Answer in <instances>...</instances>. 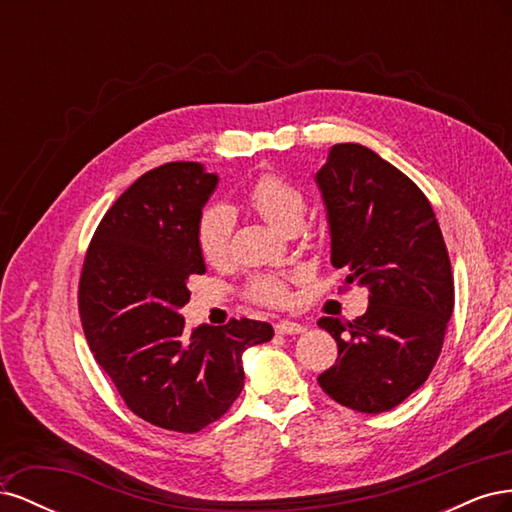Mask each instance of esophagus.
Instances as JSON below:
<instances>
[{"mask_svg":"<svg viewBox=\"0 0 512 512\" xmlns=\"http://www.w3.org/2000/svg\"><path fill=\"white\" fill-rule=\"evenodd\" d=\"M303 331H305L303 324L292 322V320H280L275 324V333H280V335H297Z\"/></svg>","mask_w":512,"mask_h":512,"instance_id":"esophagus-1","label":"esophagus"}]
</instances>
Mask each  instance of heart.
<instances>
[{"label": "heart", "mask_w": 512, "mask_h": 512, "mask_svg": "<svg viewBox=\"0 0 512 512\" xmlns=\"http://www.w3.org/2000/svg\"><path fill=\"white\" fill-rule=\"evenodd\" d=\"M245 200L262 220L271 226L286 230L294 224H301L307 200L303 190L288 177L267 170L260 173L245 192ZM230 213L213 205L200 213L196 224V245L198 252L209 265H220L230 252ZM245 294L260 305H282L288 299V284L282 275H256L245 286Z\"/></svg>", "instance_id": "b5f03b06"}]
</instances>
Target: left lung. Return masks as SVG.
Masks as SVG:
<instances>
[{
    "label": "left lung",
    "instance_id": "8db88e82",
    "mask_svg": "<svg viewBox=\"0 0 512 512\" xmlns=\"http://www.w3.org/2000/svg\"><path fill=\"white\" fill-rule=\"evenodd\" d=\"M316 181L331 226V262L346 286L369 288L352 322L324 316L337 361L318 384L337 404L378 414L421 386L442 352L455 284L442 230L427 196L363 145H335Z\"/></svg>",
    "mask_w": 512,
    "mask_h": 512
}]
</instances>
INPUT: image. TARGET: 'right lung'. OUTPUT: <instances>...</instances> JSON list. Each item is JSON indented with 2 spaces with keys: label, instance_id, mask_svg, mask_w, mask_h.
<instances>
[{
  "label": "right lung",
  "instance_id": "obj_1",
  "mask_svg": "<svg viewBox=\"0 0 512 512\" xmlns=\"http://www.w3.org/2000/svg\"><path fill=\"white\" fill-rule=\"evenodd\" d=\"M218 177L168 162L136 179L104 213L87 247L79 314L96 361L143 421L196 433L222 418L243 389V352L273 337L241 318L188 331L179 309L205 273L196 224Z\"/></svg>",
  "mask_w": 512,
  "mask_h": 512
}]
</instances>
